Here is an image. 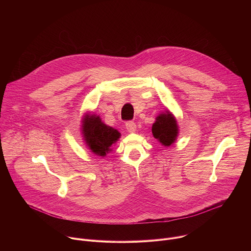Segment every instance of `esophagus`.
Returning a JSON list of instances; mask_svg holds the SVG:
<instances>
[{
  "label": "esophagus",
  "instance_id": "34e87169",
  "mask_svg": "<svg viewBox=\"0 0 251 251\" xmlns=\"http://www.w3.org/2000/svg\"><path fill=\"white\" fill-rule=\"evenodd\" d=\"M126 129L129 133H135L137 127H136V124L133 121H128L126 123Z\"/></svg>",
  "mask_w": 251,
  "mask_h": 251
}]
</instances>
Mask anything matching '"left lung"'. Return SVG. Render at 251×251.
<instances>
[{
  "instance_id": "1",
  "label": "left lung",
  "mask_w": 251,
  "mask_h": 251,
  "mask_svg": "<svg viewBox=\"0 0 251 251\" xmlns=\"http://www.w3.org/2000/svg\"><path fill=\"white\" fill-rule=\"evenodd\" d=\"M152 136L164 147L172 146L179 135V126L176 117L166 109L158 114L151 127Z\"/></svg>"
}]
</instances>
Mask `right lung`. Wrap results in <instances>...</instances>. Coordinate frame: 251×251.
<instances>
[{
	"mask_svg": "<svg viewBox=\"0 0 251 251\" xmlns=\"http://www.w3.org/2000/svg\"><path fill=\"white\" fill-rule=\"evenodd\" d=\"M81 131L88 150L101 157L112 151V147L121 136L116 129L104 124L99 115L91 112L84 115Z\"/></svg>",
	"mask_w": 251,
	"mask_h": 251,
	"instance_id": "obj_1",
	"label": "right lung"
}]
</instances>
